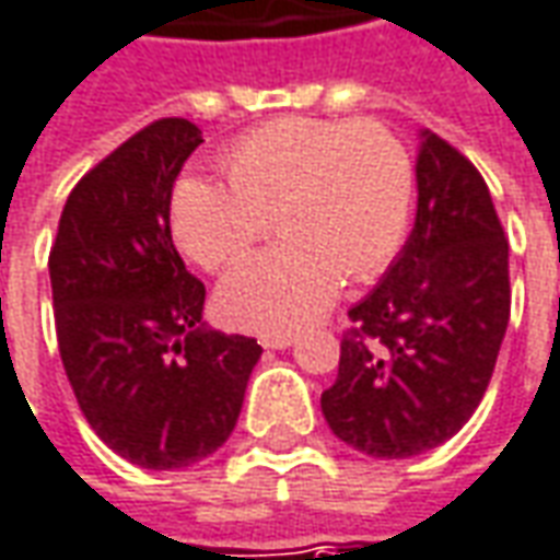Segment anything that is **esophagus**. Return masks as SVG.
<instances>
[{"mask_svg":"<svg viewBox=\"0 0 560 560\" xmlns=\"http://www.w3.org/2000/svg\"><path fill=\"white\" fill-rule=\"evenodd\" d=\"M260 343L266 346V349H288V346L296 343L294 334H281V337H264Z\"/></svg>","mask_w":560,"mask_h":560,"instance_id":"obj_1","label":"esophagus"}]
</instances>
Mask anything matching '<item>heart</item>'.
I'll return each mask as SVG.
<instances>
[{
    "label": "heart",
    "mask_w": 560,
    "mask_h": 560,
    "mask_svg": "<svg viewBox=\"0 0 560 560\" xmlns=\"http://www.w3.org/2000/svg\"><path fill=\"white\" fill-rule=\"evenodd\" d=\"M230 186L184 177L171 199L177 245L205 269L257 250L217 291L220 315L254 334H294L322 318L340 279H371L401 248L413 205L405 143L376 121L284 116L223 159Z\"/></svg>",
    "instance_id": "heart-1"
}]
</instances>
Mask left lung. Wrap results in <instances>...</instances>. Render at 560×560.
<instances>
[{
  "label": "left lung",
  "instance_id": "left-lung-1",
  "mask_svg": "<svg viewBox=\"0 0 560 560\" xmlns=\"http://www.w3.org/2000/svg\"><path fill=\"white\" fill-rule=\"evenodd\" d=\"M509 242L485 177L420 131L417 217L405 248L349 318L337 383L322 392L330 432L376 459L454 439L488 389L509 328Z\"/></svg>",
  "mask_w": 560,
  "mask_h": 560
}]
</instances>
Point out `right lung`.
Masks as SVG:
<instances>
[{
    "label": "right lung",
    "mask_w": 560,
    "mask_h": 560,
    "mask_svg": "<svg viewBox=\"0 0 560 560\" xmlns=\"http://www.w3.org/2000/svg\"><path fill=\"white\" fill-rule=\"evenodd\" d=\"M199 143L186 119L125 140L75 184L48 257L75 401L106 447L143 469H186L214 454L264 352L201 322L205 284L171 242V189Z\"/></svg>",
    "instance_id": "1"
}]
</instances>
